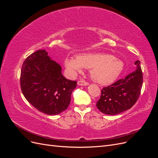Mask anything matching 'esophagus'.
<instances>
[{"mask_svg": "<svg viewBox=\"0 0 158 158\" xmlns=\"http://www.w3.org/2000/svg\"><path fill=\"white\" fill-rule=\"evenodd\" d=\"M78 85H89V84L84 80H79L78 82Z\"/></svg>", "mask_w": 158, "mask_h": 158, "instance_id": "34e87169", "label": "esophagus"}]
</instances>
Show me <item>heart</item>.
Masks as SVG:
<instances>
[{"label":"heart","mask_w":158,"mask_h":158,"mask_svg":"<svg viewBox=\"0 0 158 158\" xmlns=\"http://www.w3.org/2000/svg\"><path fill=\"white\" fill-rule=\"evenodd\" d=\"M64 66L71 76L82 72L84 68L90 69L91 77L102 84L113 82L124 69L122 60L105 53H85L78 57L68 56L64 60Z\"/></svg>","instance_id":"1"}]
</instances>
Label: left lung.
<instances>
[{
  "label": "left lung",
  "instance_id": "8db88e82",
  "mask_svg": "<svg viewBox=\"0 0 158 158\" xmlns=\"http://www.w3.org/2000/svg\"><path fill=\"white\" fill-rule=\"evenodd\" d=\"M136 70L125 78L102 89L96 106L102 113L117 114L131 109L140 96L143 77L140 62L136 60Z\"/></svg>",
  "mask_w": 158,
  "mask_h": 158
}]
</instances>
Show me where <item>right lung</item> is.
Wrapping results in <instances>:
<instances>
[{
  "label": "right lung",
  "mask_w": 158,
  "mask_h": 158,
  "mask_svg": "<svg viewBox=\"0 0 158 158\" xmlns=\"http://www.w3.org/2000/svg\"><path fill=\"white\" fill-rule=\"evenodd\" d=\"M76 84L64 77L60 65L45 50L33 52L22 64V92L28 102L45 114L55 115L67 109Z\"/></svg>",
  "instance_id": "right-lung-1"
}]
</instances>
